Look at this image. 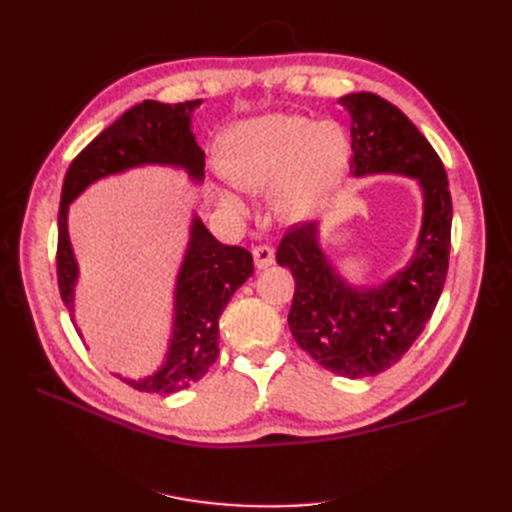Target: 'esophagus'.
Returning <instances> with one entry per match:
<instances>
[{
    "instance_id": "1",
    "label": "esophagus",
    "mask_w": 512,
    "mask_h": 512,
    "mask_svg": "<svg viewBox=\"0 0 512 512\" xmlns=\"http://www.w3.org/2000/svg\"><path fill=\"white\" fill-rule=\"evenodd\" d=\"M252 254H254V265H256V269H267V267H271L273 262H275V254H273V250H271L269 245H258V247H254Z\"/></svg>"
}]
</instances>
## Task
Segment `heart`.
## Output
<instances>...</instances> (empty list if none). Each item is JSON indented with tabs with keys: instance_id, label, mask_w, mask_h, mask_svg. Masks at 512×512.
<instances>
[{
	"instance_id": "1",
	"label": "heart",
	"mask_w": 512,
	"mask_h": 512,
	"mask_svg": "<svg viewBox=\"0 0 512 512\" xmlns=\"http://www.w3.org/2000/svg\"><path fill=\"white\" fill-rule=\"evenodd\" d=\"M226 177L243 190L267 192L286 224H305L327 207L350 166V138L335 121L271 113L232 126L220 145ZM222 205L235 215L247 211L232 188L220 190Z\"/></svg>"
}]
</instances>
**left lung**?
Instances as JSON below:
<instances>
[{
	"mask_svg": "<svg viewBox=\"0 0 512 512\" xmlns=\"http://www.w3.org/2000/svg\"><path fill=\"white\" fill-rule=\"evenodd\" d=\"M350 115L352 177L416 181L421 230L408 262L374 284H352L324 252L322 222L290 228L277 265L294 277L288 327L324 369L344 378L382 374L423 333L442 294L451 252L453 203L438 153L395 104L369 91L337 100Z\"/></svg>",
	"mask_w": 512,
	"mask_h": 512,
	"instance_id": "1",
	"label": "left lung"
}]
</instances>
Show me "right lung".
I'll list each match as a JSON object with an SVG mask.
<instances>
[{
	"instance_id": "1",
	"label": "right lung",
	"mask_w": 512,
	"mask_h": 512,
	"mask_svg": "<svg viewBox=\"0 0 512 512\" xmlns=\"http://www.w3.org/2000/svg\"><path fill=\"white\" fill-rule=\"evenodd\" d=\"M203 100L164 104L145 100L132 106L102 130L70 164L59 205L57 280L61 301L74 322L76 284L81 269L76 262L68 213L70 205L89 185L104 177L123 175L143 166H166L185 173L194 185L205 181V151L192 132V115ZM254 273L252 254L239 245H224L192 211L188 245L175 275L173 324L162 365L143 378H123L143 393H177L203 378L218 359L220 316L239 286ZM79 331V329H76ZM83 337V333L79 331Z\"/></svg>"
}]
</instances>
